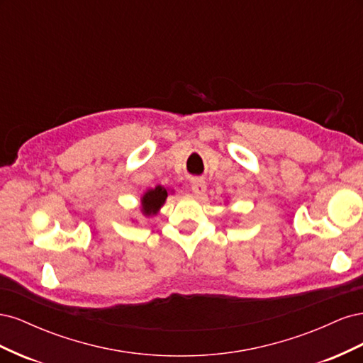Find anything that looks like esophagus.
<instances>
[{
    "label": "esophagus",
    "mask_w": 363,
    "mask_h": 363,
    "mask_svg": "<svg viewBox=\"0 0 363 363\" xmlns=\"http://www.w3.org/2000/svg\"><path fill=\"white\" fill-rule=\"evenodd\" d=\"M191 186H192V192L195 195H203L206 192V189H207L206 182L203 179H194L191 182Z\"/></svg>",
    "instance_id": "esophagus-1"
}]
</instances>
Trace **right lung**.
<instances>
[{
    "label": "right lung",
    "mask_w": 363,
    "mask_h": 363,
    "mask_svg": "<svg viewBox=\"0 0 363 363\" xmlns=\"http://www.w3.org/2000/svg\"><path fill=\"white\" fill-rule=\"evenodd\" d=\"M172 192V191H171ZM168 189L163 186H156L155 189H148L140 196V211L145 216H155L159 213L160 207L164 204L168 199Z\"/></svg>",
    "instance_id": "right-lung-1"
}]
</instances>
